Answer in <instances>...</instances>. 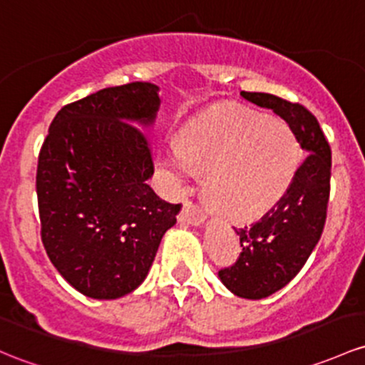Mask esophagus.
Instances as JSON below:
<instances>
[{
  "label": "esophagus",
  "instance_id": "obj_1",
  "mask_svg": "<svg viewBox=\"0 0 365 365\" xmlns=\"http://www.w3.org/2000/svg\"><path fill=\"white\" fill-rule=\"evenodd\" d=\"M180 222H185V224H190V225H201L202 222H205L206 215L202 212L201 208H199L197 205L192 201H183V206H182V212L178 215Z\"/></svg>",
  "mask_w": 365,
  "mask_h": 365
}]
</instances>
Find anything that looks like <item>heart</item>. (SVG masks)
Instances as JSON below:
<instances>
[{"mask_svg": "<svg viewBox=\"0 0 365 365\" xmlns=\"http://www.w3.org/2000/svg\"><path fill=\"white\" fill-rule=\"evenodd\" d=\"M299 163L289 125L243 106H220L183 129L180 145L164 153L178 182L206 171L210 201L234 218H252L282 199Z\"/></svg>", "mask_w": 365, "mask_h": 365, "instance_id": "obj_1", "label": "heart"}]
</instances>
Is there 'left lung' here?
<instances>
[{
    "mask_svg": "<svg viewBox=\"0 0 365 365\" xmlns=\"http://www.w3.org/2000/svg\"><path fill=\"white\" fill-rule=\"evenodd\" d=\"M241 96L282 117L308 152L273 208L252 225L236 229L243 250L231 267L218 271L222 283L237 297L264 299L302 269L320 240L331 194L332 157L331 145L308 108L266 92L243 91Z\"/></svg>",
    "mask_w": 365,
    "mask_h": 365,
    "instance_id": "8db88e82",
    "label": "left lung"
}]
</instances>
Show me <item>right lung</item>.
<instances>
[{
	"instance_id": "add662e5",
	"label": "right lung",
	"mask_w": 365,
	"mask_h": 365,
	"mask_svg": "<svg viewBox=\"0 0 365 365\" xmlns=\"http://www.w3.org/2000/svg\"><path fill=\"white\" fill-rule=\"evenodd\" d=\"M159 87L131 82L63 106L36 170L41 241L59 274L92 299H118L143 283L182 205L153 192L150 125Z\"/></svg>"
}]
</instances>
